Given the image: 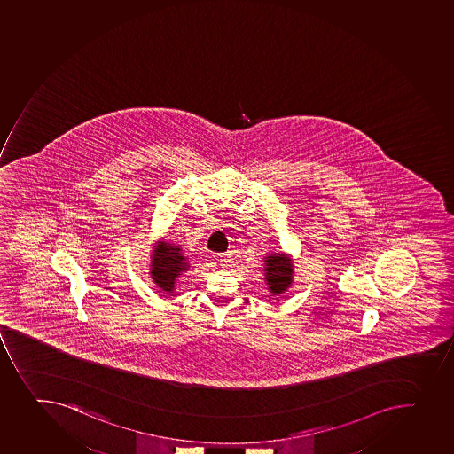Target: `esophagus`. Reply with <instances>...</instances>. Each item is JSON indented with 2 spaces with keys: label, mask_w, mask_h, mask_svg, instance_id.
Segmentation results:
<instances>
[{
  "label": "esophagus",
  "mask_w": 454,
  "mask_h": 454,
  "mask_svg": "<svg viewBox=\"0 0 454 454\" xmlns=\"http://www.w3.org/2000/svg\"><path fill=\"white\" fill-rule=\"evenodd\" d=\"M230 256L229 254H223V255L218 258V264L221 265V267H227V265L230 264Z\"/></svg>",
  "instance_id": "obj_1"
}]
</instances>
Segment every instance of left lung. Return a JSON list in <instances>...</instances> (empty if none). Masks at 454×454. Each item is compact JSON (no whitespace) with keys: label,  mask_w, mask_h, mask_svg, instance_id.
Returning <instances> with one entry per match:
<instances>
[{"label":"left lung","mask_w":454,"mask_h":454,"mask_svg":"<svg viewBox=\"0 0 454 454\" xmlns=\"http://www.w3.org/2000/svg\"><path fill=\"white\" fill-rule=\"evenodd\" d=\"M265 262H267L265 278L269 283L270 291L273 294H282L283 291H286L292 282L291 260L278 254V255L267 256Z\"/></svg>","instance_id":"1"}]
</instances>
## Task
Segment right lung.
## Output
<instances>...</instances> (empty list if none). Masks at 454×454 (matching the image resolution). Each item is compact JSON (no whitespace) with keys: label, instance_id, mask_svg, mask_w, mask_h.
I'll return each mask as SVG.
<instances>
[{"label":"right lung","instance_id":"right-lung-1","mask_svg":"<svg viewBox=\"0 0 454 454\" xmlns=\"http://www.w3.org/2000/svg\"><path fill=\"white\" fill-rule=\"evenodd\" d=\"M180 251V247L160 242L152 256V278L162 291L172 292L176 278L180 276L181 271L187 270V262Z\"/></svg>","mask_w":454,"mask_h":454}]
</instances>
